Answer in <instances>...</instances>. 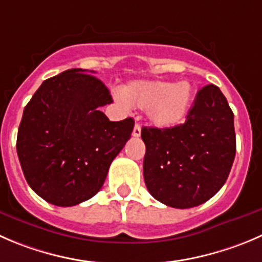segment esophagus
<instances>
[{
  "label": "esophagus",
  "mask_w": 262,
  "mask_h": 262,
  "mask_svg": "<svg viewBox=\"0 0 262 262\" xmlns=\"http://www.w3.org/2000/svg\"><path fill=\"white\" fill-rule=\"evenodd\" d=\"M133 137H139L141 136V125H139L138 123L136 124V125H134V129H133Z\"/></svg>",
  "instance_id": "esophagus-1"
}]
</instances>
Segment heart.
I'll use <instances>...</instances> for the list:
<instances>
[{
    "label": "heart",
    "instance_id": "obj_1",
    "mask_svg": "<svg viewBox=\"0 0 262 262\" xmlns=\"http://www.w3.org/2000/svg\"><path fill=\"white\" fill-rule=\"evenodd\" d=\"M116 98L123 106L146 110L156 128L169 129L184 121L192 102V87L187 82L174 84L165 80H134Z\"/></svg>",
    "mask_w": 262,
    "mask_h": 262
}]
</instances>
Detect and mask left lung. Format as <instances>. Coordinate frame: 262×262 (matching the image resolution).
<instances>
[{
	"label": "left lung",
	"mask_w": 262,
	"mask_h": 262,
	"mask_svg": "<svg viewBox=\"0 0 262 262\" xmlns=\"http://www.w3.org/2000/svg\"><path fill=\"white\" fill-rule=\"evenodd\" d=\"M143 177L154 199L175 209L209 201L227 182L235 156L234 115L219 87L197 92L184 124L143 126Z\"/></svg>",
	"instance_id": "8db88e82"
}]
</instances>
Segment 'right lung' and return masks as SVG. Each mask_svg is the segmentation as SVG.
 <instances>
[{
	"mask_svg": "<svg viewBox=\"0 0 262 262\" xmlns=\"http://www.w3.org/2000/svg\"><path fill=\"white\" fill-rule=\"evenodd\" d=\"M92 73L69 69L45 80L20 121L16 151L25 179L56 206L92 199L134 128L132 118L110 121L101 111L113 98Z\"/></svg>",
	"mask_w": 262,
	"mask_h": 262,
	"instance_id": "add662e5",
	"label": "right lung"
}]
</instances>
